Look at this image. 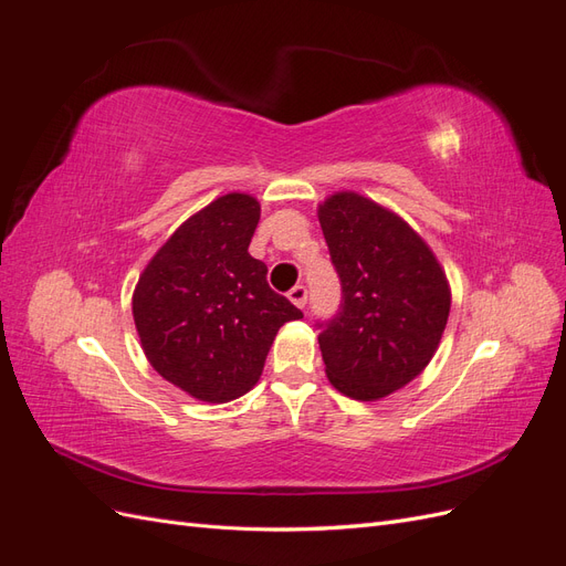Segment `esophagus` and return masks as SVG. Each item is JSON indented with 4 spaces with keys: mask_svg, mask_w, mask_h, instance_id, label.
Listing matches in <instances>:
<instances>
[{
    "mask_svg": "<svg viewBox=\"0 0 566 566\" xmlns=\"http://www.w3.org/2000/svg\"><path fill=\"white\" fill-rule=\"evenodd\" d=\"M287 297H290V302H293L295 306H300V310H304V304H306V287H304V285H295V287L287 293Z\"/></svg>",
    "mask_w": 566,
    "mask_h": 566,
    "instance_id": "1",
    "label": "esophagus"
}]
</instances>
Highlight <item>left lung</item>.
<instances>
[{"label": "left lung", "instance_id": "left-lung-1", "mask_svg": "<svg viewBox=\"0 0 566 566\" xmlns=\"http://www.w3.org/2000/svg\"><path fill=\"white\" fill-rule=\"evenodd\" d=\"M342 283L335 318L316 323L325 375L356 401H378L424 370L451 312L434 252L406 221L354 191L318 205Z\"/></svg>", "mask_w": 566, "mask_h": 566}]
</instances>
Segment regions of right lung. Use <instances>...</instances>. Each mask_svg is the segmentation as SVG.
Listing matches in <instances>:
<instances>
[{
  "label": "right lung",
  "mask_w": 566,
  "mask_h": 566,
  "mask_svg": "<svg viewBox=\"0 0 566 566\" xmlns=\"http://www.w3.org/2000/svg\"><path fill=\"white\" fill-rule=\"evenodd\" d=\"M260 212L248 193L212 200L167 238L134 287L146 358L198 401L243 397L260 380L281 325L302 318L248 252Z\"/></svg>",
  "instance_id": "obj_1"
}]
</instances>
